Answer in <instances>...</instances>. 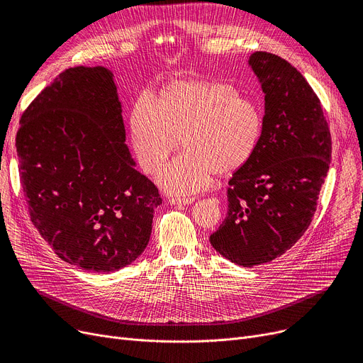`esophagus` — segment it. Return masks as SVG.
I'll return each instance as SVG.
<instances>
[{
  "instance_id": "esophagus-1",
  "label": "esophagus",
  "mask_w": 363,
  "mask_h": 363,
  "mask_svg": "<svg viewBox=\"0 0 363 363\" xmlns=\"http://www.w3.org/2000/svg\"><path fill=\"white\" fill-rule=\"evenodd\" d=\"M169 201L172 204H189V203L194 201V199H191V197H172V199H169Z\"/></svg>"
}]
</instances>
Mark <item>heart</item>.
<instances>
[{
  "label": "heart",
  "mask_w": 363,
  "mask_h": 363,
  "mask_svg": "<svg viewBox=\"0 0 363 363\" xmlns=\"http://www.w3.org/2000/svg\"><path fill=\"white\" fill-rule=\"evenodd\" d=\"M129 128L145 174L157 172L182 140L185 152L160 170L157 181L167 193L186 196L206 189L216 172L233 174L255 156L263 111L233 85L182 79L169 84L155 103L137 100Z\"/></svg>",
  "instance_id": "1"
}]
</instances>
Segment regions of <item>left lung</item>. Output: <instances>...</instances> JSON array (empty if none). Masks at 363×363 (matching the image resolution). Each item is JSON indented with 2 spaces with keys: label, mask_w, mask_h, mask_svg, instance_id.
<instances>
[{
  "label": "left lung",
  "mask_w": 363,
  "mask_h": 363,
  "mask_svg": "<svg viewBox=\"0 0 363 363\" xmlns=\"http://www.w3.org/2000/svg\"><path fill=\"white\" fill-rule=\"evenodd\" d=\"M249 63L264 92L263 132L255 156L228 182V212L211 244L252 268L306 233L330 169L331 133L318 95L294 66L264 51Z\"/></svg>",
  "instance_id": "8db88e82"
}]
</instances>
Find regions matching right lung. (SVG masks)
<instances>
[{
  "mask_svg": "<svg viewBox=\"0 0 363 363\" xmlns=\"http://www.w3.org/2000/svg\"><path fill=\"white\" fill-rule=\"evenodd\" d=\"M111 73H60L23 111L16 147L32 223L57 256L92 272L135 260L151 235L159 188L132 162Z\"/></svg>",
  "mask_w": 363,
  "mask_h": 363,
  "instance_id": "add662e5",
  "label": "right lung"
}]
</instances>
